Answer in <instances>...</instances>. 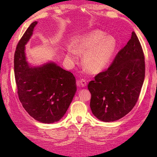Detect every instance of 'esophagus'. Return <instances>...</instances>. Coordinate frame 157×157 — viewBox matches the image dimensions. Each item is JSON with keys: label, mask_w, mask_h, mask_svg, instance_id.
Returning <instances> with one entry per match:
<instances>
[{"label": "esophagus", "mask_w": 157, "mask_h": 157, "mask_svg": "<svg viewBox=\"0 0 157 157\" xmlns=\"http://www.w3.org/2000/svg\"><path fill=\"white\" fill-rule=\"evenodd\" d=\"M78 84H79V86H81L82 87H85V86H86V84H87V82H86V79H82L78 82Z\"/></svg>", "instance_id": "esophagus-1"}]
</instances>
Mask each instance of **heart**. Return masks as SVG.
I'll list each match as a JSON object with an SVG mask.
<instances>
[{"instance_id":"obj_1","label":"heart","mask_w":157,"mask_h":157,"mask_svg":"<svg viewBox=\"0 0 157 157\" xmlns=\"http://www.w3.org/2000/svg\"><path fill=\"white\" fill-rule=\"evenodd\" d=\"M106 35L104 32L94 29L82 36L74 44L75 51L84 55L83 63L85 68L93 74L108 67L117 48V39ZM67 56L72 62L76 59L75 52L72 49L68 50Z\"/></svg>"}]
</instances>
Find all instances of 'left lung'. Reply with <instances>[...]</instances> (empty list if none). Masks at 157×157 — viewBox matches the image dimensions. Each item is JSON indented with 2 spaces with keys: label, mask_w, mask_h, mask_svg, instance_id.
<instances>
[{
  "label": "left lung",
  "mask_w": 157,
  "mask_h": 157,
  "mask_svg": "<svg viewBox=\"0 0 157 157\" xmlns=\"http://www.w3.org/2000/svg\"><path fill=\"white\" fill-rule=\"evenodd\" d=\"M144 77V53L133 32L111 67L88 85L93 115L105 122L115 121L126 115L138 101Z\"/></svg>",
  "instance_id": "left-lung-1"
}]
</instances>
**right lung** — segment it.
Here are the masks:
<instances>
[{
	"label": "right lung",
	"mask_w": 157,
	"mask_h": 157,
	"mask_svg": "<svg viewBox=\"0 0 157 157\" xmlns=\"http://www.w3.org/2000/svg\"><path fill=\"white\" fill-rule=\"evenodd\" d=\"M38 21L29 26L20 40L14 56V73L20 102L36 121H59L67 111L77 90L75 78L56 63L32 66L27 60L25 45Z\"/></svg>",
	"instance_id": "add662e5"
}]
</instances>
